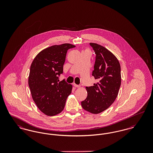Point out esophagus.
<instances>
[{
  "label": "esophagus",
  "mask_w": 153,
  "mask_h": 153,
  "mask_svg": "<svg viewBox=\"0 0 153 153\" xmlns=\"http://www.w3.org/2000/svg\"><path fill=\"white\" fill-rule=\"evenodd\" d=\"M73 85L76 88H79L80 87V85H77V84H75V83H74L73 84Z\"/></svg>",
  "instance_id": "1"
}]
</instances>
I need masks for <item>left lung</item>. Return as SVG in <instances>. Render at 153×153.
I'll return each instance as SVG.
<instances>
[{
  "mask_svg": "<svg viewBox=\"0 0 153 153\" xmlns=\"http://www.w3.org/2000/svg\"><path fill=\"white\" fill-rule=\"evenodd\" d=\"M89 45L96 54L92 76L98 81L86 87L87 97L81 103L83 109L97 114L115 100L121 85V69L118 59L108 49L95 43Z\"/></svg>",
  "mask_w": 153,
  "mask_h": 153,
  "instance_id": "left-lung-1",
  "label": "left lung"
}]
</instances>
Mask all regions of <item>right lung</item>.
Segmentation results:
<instances>
[{"label": "right lung", "instance_id": "right-lung-1", "mask_svg": "<svg viewBox=\"0 0 153 153\" xmlns=\"http://www.w3.org/2000/svg\"><path fill=\"white\" fill-rule=\"evenodd\" d=\"M72 44L53 45L39 52L30 69L29 86L33 99L39 110L48 116L59 114L64 108L72 85L59 81L68 49Z\"/></svg>", "mask_w": 153, "mask_h": 153}]
</instances>
